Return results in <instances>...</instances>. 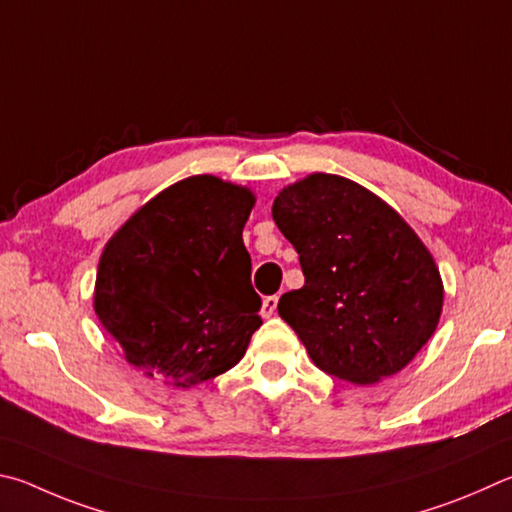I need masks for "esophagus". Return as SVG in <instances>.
I'll use <instances>...</instances> for the list:
<instances>
[{"instance_id": "esophagus-1", "label": "esophagus", "mask_w": 512, "mask_h": 512, "mask_svg": "<svg viewBox=\"0 0 512 512\" xmlns=\"http://www.w3.org/2000/svg\"><path fill=\"white\" fill-rule=\"evenodd\" d=\"M276 306H279V297H265L263 299V308H261V315L265 317V319H270V317H274L276 315Z\"/></svg>"}]
</instances>
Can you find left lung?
Wrapping results in <instances>:
<instances>
[{
    "label": "left lung",
    "instance_id": "1",
    "mask_svg": "<svg viewBox=\"0 0 512 512\" xmlns=\"http://www.w3.org/2000/svg\"><path fill=\"white\" fill-rule=\"evenodd\" d=\"M272 218L306 276L279 315L310 360L353 384L405 369L443 310L441 274L416 231L369 188L328 173L285 186Z\"/></svg>",
    "mask_w": 512,
    "mask_h": 512
}]
</instances>
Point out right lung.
<instances>
[{"instance_id": "obj_1", "label": "right lung", "mask_w": 512, "mask_h": 512, "mask_svg": "<svg viewBox=\"0 0 512 512\" xmlns=\"http://www.w3.org/2000/svg\"><path fill=\"white\" fill-rule=\"evenodd\" d=\"M256 197L193 175L152 197L107 242L94 312L148 378L195 387L229 371L261 328L242 229Z\"/></svg>"}]
</instances>
